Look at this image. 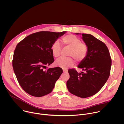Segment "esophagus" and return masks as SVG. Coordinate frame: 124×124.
I'll return each instance as SVG.
<instances>
[{
    "label": "esophagus",
    "mask_w": 124,
    "mask_h": 124,
    "mask_svg": "<svg viewBox=\"0 0 124 124\" xmlns=\"http://www.w3.org/2000/svg\"><path fill=\"white\" fill-rule=\"evenodd\" d=\"M63 73H67L68 72V70H63Z\"/></svg>",
    "instance_id": "esophagus-1"
}]
</instances>
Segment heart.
Listing matches in <instances>:
<instances>
[{
  "label": "heart",
  "instance_id": "1",
  "mask_svg": "<svg viewBox=\"0 0 124 124\" xmlns=\"http://www.w3.org/2000/svg\"><path fill=\"white\" fill-rule=\"evenodd\" d=\"M63 43L70 47L69 56L73 57L76 61L81 62L87 56L88 49L86 44L81 42V40L73 34H69L62 39ZM61 46L58 41L54 43L51 46L52 54L54 57H58L60 54ZM56 66L66 69L72 67L74 61L71 58L60 57L55 61Z\"/></svg>",
  "mask_w": 124,
  "mask_h": 124
}]
</instances>
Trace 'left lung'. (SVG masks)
Wrapping results in <instances>:
<instances>
[{"mask_svg":"<svg viewBox=\"0 0 124 124\" xmlns=\"http://www.w3.org/2000/svg\"><path fill=\"white\" fill-rule=\"evenodd\" d=\"M82 36L88 49L86 57L78 66L83 71L78 73L74 69L68 70L70 78L67 87L70 93L85 98L96 94L107 82L110 75L111 59L104 43L91 34L83 33Z\"/></svg>","mask_w":124,"mask_h":124,"instance_id":"left-lung-1","label":"left lung"}]
</instances>
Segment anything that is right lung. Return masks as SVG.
Returning <instances> with one entry per match:
<instances>
[{"label": "right lung", "instance_id": "1", "mask_svg": "<svg viewBox=\"0 0 124 124\" xmlns=\"http://www.w3.org/2000/svg\"><path fill=\"white\" fill-rule=\"evenodd\" d=\"M66 32L34 33L16 45L12 61L14 71L20 85L28 94L40 97L54 89L63 70L60 67L45 69L54 60L52 44Z\"/></svg>", "mask_w": 124, "mask_h": 124}]
</instances>
